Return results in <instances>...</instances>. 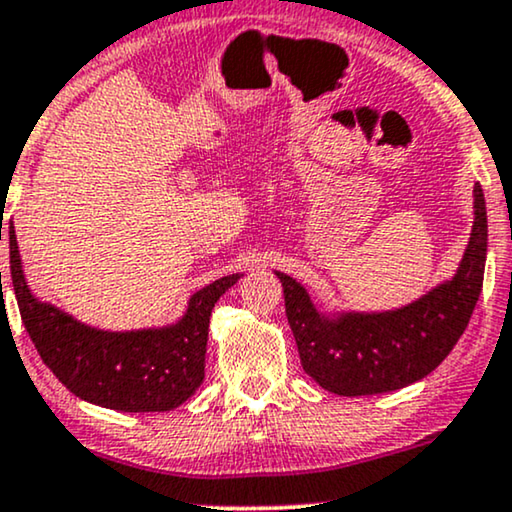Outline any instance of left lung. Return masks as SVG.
Masks as SVG:
<instances>
[{
	"instance_id": "obj_1",
	"label": "left lung",
	"mask_w": 512,
	"mask_h": 512,
	"mask_svg": "<svg viewBox=\"0 0 512 512\" xmlns=\"http://www.w3.org/2000/svg\"><path fill=\"white\" fill-rule=\"evenodd\" d=\"M487 260L485 194L475 185V222L452 281L386 313L327 318L295 278L283 283L285 316L304 372L337 395H374L410 386L449 356L478 304Z\"/></svg>"
}]
</instances>
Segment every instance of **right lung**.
I'll list each match as a JSON object with an SVG mask.
<instances>
[{"label": "right lung", "mask_w": 512, "mask_h": 512, "mask_svg": "<svg viewBox=\"0 0 512 512\" xmlns=\"http://www.w3.org/2000/svg\"><path fill=\"white\" fill-rule=\"evenodd\" d=\"M9 248L11 283L27 335L44 365L77 398L121 412H166L192 398L203 384L210 311L241 276H224L196 292L175 325L105 332L32 295L20 267L13 224Z\"/></svg>", "instance_id": "add662e5"}]
</instances>
